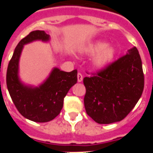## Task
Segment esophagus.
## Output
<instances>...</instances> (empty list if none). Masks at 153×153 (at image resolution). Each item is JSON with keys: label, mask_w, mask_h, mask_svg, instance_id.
I'll use <instances>...</instances> for the list:
<instances>
[{"label": "esophagus", "mask_w": 153, "mask_h": 153, "mask_svg": "<svg viewBox=\"0 0 153 153\" xmlns=\"http://www.w3.org/2000/svg\"><path fill=\"white\" fill-rule=\"evenodd\" d=\"M77 78H78V82L80 83V82H82L83 81V75H82V74L79 73L78 74V75H77Z\"/></svg>", "instance_id": "1"}]
</instances>
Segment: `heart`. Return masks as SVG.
Returning a JSON list of instances; mask_svg holds the SVG:
<instances>
[{
    "label": "heart",
    "instance_id": "obj_1",
    "mask_svg": "<svg viewBox=\"0 0 153 153\" xmlns=\"http://www.w3.org/2000/svg\"><path fill=\"white\" fill-rule=\"evenodd\" d=\"M80 52L87 56L95 55L92 60V65L95 70H102L112 62L116 51L106 41L96 40L83 46L80 48Z\"/></svg>",
    "mask_w": 153,
    "mask_h": 153
}]
</instances>
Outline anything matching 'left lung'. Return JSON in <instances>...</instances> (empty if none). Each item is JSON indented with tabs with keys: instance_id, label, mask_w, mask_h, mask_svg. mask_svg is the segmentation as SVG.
I'll use <instances>...</instances> for the list:
<instances>
[{
	"instance_id": "1",
	"label": "left lung",
	"mask_w": 153,
	"mask_h": 153,
	"mask_svg": "<svg viewBox=\"0 0 153 153\" xmlns=\"http://www.w3.org/2000/svg\"><path fill=\"white\" fill-rule=\"evenodd\" d=\"M84 106L98 124L122 120L137 104L144 87V75L138 49L126 55L92 77H85Z\"/></svg>"
}]
</instances>
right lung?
<instances>
[{
  "mask_svg": "<svg viewBox=\"0 0 153 153\" xmlns=\"http://www.w3.org/2000/svg\"><path fill=\"white\" fill-rule=\"evenodd\" d=\"M50 39L42 30L31 32L15 47L6 73L7 88L19 112L38 123L51 121L60 114L65 97L77 83V70L65 72L57 67H54L47 79L38 87L27 85L20 80L19 64L24 46L34 41L47 42Z\"/></svg>",
  "mask_w": 153,
  "mask_h": 153,
  "instance_id": "add662e5",
  "label": "right lung"
}]
</instances>
